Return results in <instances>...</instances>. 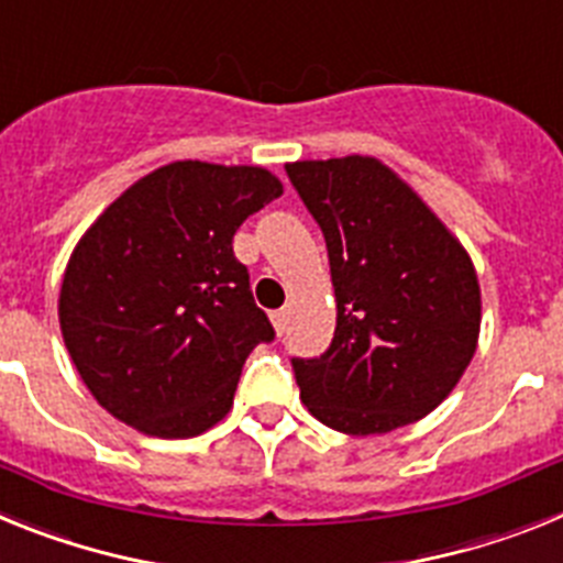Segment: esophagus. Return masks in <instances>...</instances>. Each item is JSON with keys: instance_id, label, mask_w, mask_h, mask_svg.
<instances>
[{"instance_id": "34e87169", "label": "esophagus", "mask_w": 563, "mask_h": 563, "mask_svg": "<svg viewBox=\"0 0 563 563\" xmlns=\"http://www.w3.org/2000/svg\"><path fill=\"white\" fill-rule=\"evenodd\" d=\"M273 327H276V332L278 335H285V330H287V318H290V312L287 310H276L273 312Z\"/></svg>"}]
</instances>
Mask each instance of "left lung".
Segmentation results:
<instances>
[{
  "label": "left lung",
  "mask_w": 563,
  "mask_h": 563,
  "mask_svg": "<svg viewBox=\"0 0 563 563\" xmlns=\"http://www.w3.org/2000/svg\"><path fill=\"white\" fill-rule=\"evenodd\" d=\"M330 256L338 321L321 357H292L316 420L389 434L434 411L476 352L482 298L460 239L375 157L287 163Z\"/></svg>",
  "instance_id": "obj_1"
}]
</instances>
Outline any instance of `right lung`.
I'll use <instances>...</instances> for the list:
<instances>
[{"instance_id":"right-lung-1","label":"right lung","mask_w":563,"mask_h":563,"mask_svg":"<svg viewBox=\"0 0 563 563\" xmlns=\"http://www.w3.org/2000/svg\"><path fill=\"white\" fill-rule=\"evenodd\" d=\"M282 197L267 168L177 161L118 197L67 262L58 321L78 375L112 417L163 440L233 406L273 327L233 256L242 222Z\"/></svg>"}]
</instances>
